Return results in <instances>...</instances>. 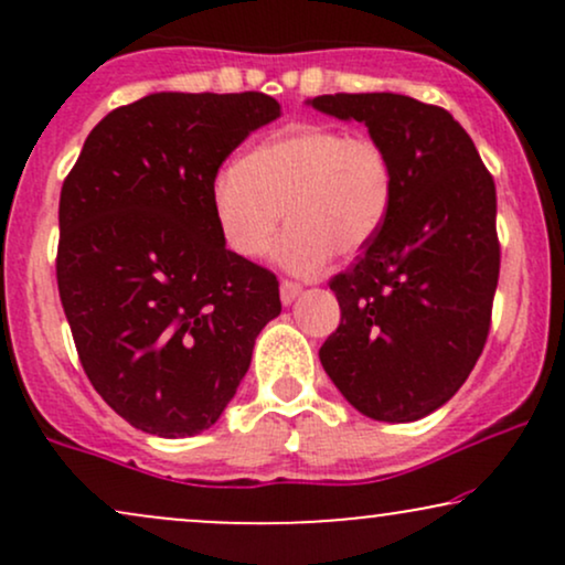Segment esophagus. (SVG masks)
I'll use <instances>...</instances> for the list:
<instances>
[{
	"label": "esophagus",
	"instance_id": "1",
	"mask_svg": "<svg viewBox=\"0 0 565 565\" xmlns=\"http://www.w3.org/2000/svg\"><path fill=\"white\" fill-rule=\"evenodd\" d=\"M278 291H281V302H284V305H291V302L297 300V297H300L302 287H300V284H297V281H289V278H284L281 289H278Z\"/></svg>",
	"mask_w": 565,
	"mask_h": 565
}]
</instances>
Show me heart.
<instances>
[{
  "label": "heart",
  "mask_w": 565,
  "mask_h": 565,
  "mask_svg": "<svg viewBox=\"0 0 565 565\" xmlns=\"http://www.w3.org/2000/svg\"><path fill=\"white\" fill-rule=\"evenodd\" d=\"M387 148L372 135L302 125L260 142L217 174L212 212L238 257L268 252L287 212L276 257L295 274H316L329 257H353L374 242L393 204Z\"/></svg>",
  "instance_id": "1"
}]
</instances>
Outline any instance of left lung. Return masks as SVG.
I'll list each match as a JSON object with an SVG mask.
<instances>
[{
    "label": "left lung",
    "instance_id": "1",
    "mask_svg": "<svg viewBox=\"0 0 565 565\" xmlns=\"http://www.w3.org/2000/svg\"><path fill=\"white\" fill-rule=\"evenodd\" d=\"M387 148L395 191L374 242L329 289L342 319L319 350L350 406L414 423L462 387L483 353L499 281L497 188L449 111L395 93L319 95Z\"/></svg>",
    "mask_w": 565,
    "mask_h": 565
}]
</instances>
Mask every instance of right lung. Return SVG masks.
I'll return each mask as SVG.
<instances>
[{
    "label": "right lung",
    "mask_w": 565,
    "mask_h": 565,
    "mask_svg": "<svg viewBox=\"0 0 565 565\" xmlns=\"http://www.w3.org/2000/svg\"><path fill=\"white\" fill-rule=\"evenodd\" d=\"M278 116L263 93L146 95L97 121L63 180L55 274L76 353L142 433L215 425L281 313L276 276L225 249L212 212L223 161Z\"/></svg>",
    "instance_id": "obj_1"
}]
</instances>
